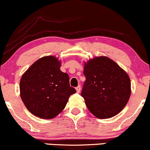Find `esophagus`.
<instances>
[{
  "mask_svg": "<svg viewBox=\"0 0 150 150\" xmlns=\"http://www.w3.org/2000/svg\"><path fill=\"white\" fill-rule=\"evenodd\" d=\"M76 90L77 93H80V91H81V86L79 85L77 87H76Z\"/></svg>",
  "mask_w": 150,
  "mask_h": 150,
  "instance_id": "34e87169",
  "label": "esophagus"
}]
</instances>
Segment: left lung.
<instances>
[{
	"instance_id": "8db88e82",
	"label": "left lung",
	"mask_w": 150,
	"mask_h": 150,
	"mask_svg": "<svg viewBox=\"0 0 150 150\" xmlns=\"http://www.w3.org/2000/svg\"><path fill=\"white\" fill-rule=\"evenodd\" d=\"M86 81L81 92L90 112L99 119L115 116L128 103L130 79L117 63L105 56L84 63Z\"/></svg>"
}]
</instances>
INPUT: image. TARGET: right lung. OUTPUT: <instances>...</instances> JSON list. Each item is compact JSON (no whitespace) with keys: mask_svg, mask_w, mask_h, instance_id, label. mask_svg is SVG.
Listing matches in <instances>:
<instances>
[{"mask_svg":"<svg viewBox=\"0 0 150 150\" xmlns=\"http://www.w3.org/2000/svg\"><path fill=\"white\" fill-rule=\"evenodd\" d=\"M61 60L54 56L42 57L22 74L20 97L35 116L53 119L64 109L69 96L75 93L69 86V76L61 71Z\"/></svg>","mask_w":150,"mask_h":150,"instance_id":"right-lung-1","label":"right lung"}]
</instances>
